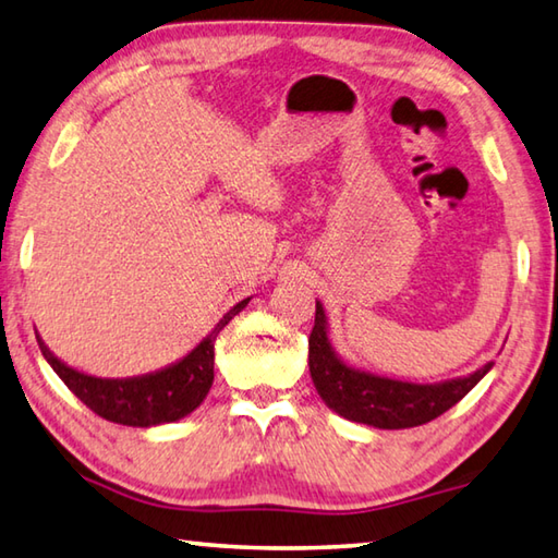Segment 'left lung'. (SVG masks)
I'll list each match as a JSON object with an SVG mask.
<instances>
[{
    "label": "left lung",
    "instance_id": "8db88e82",
    "mask_svg": "<svg viewBox=\"0 0 558 558\" xmlns=\"http://www.w3.org/2000/svg\"><path fill=\"white\" fill-rule=\"evenodd\" d=\"M308 369L328 409L348 422L375 428H412L441 416L490 373L493 363L444 383H409L345 363L328 333V316L316 301V324L308 338Z\"/></svg>",
    "mask_w": 558,
    "mask_h": 558
}]
</instances>
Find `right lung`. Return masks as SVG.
<instances>
[{"mask_svg": "<svg viewBox=\"0 0 558 558\" xmlns=\"http://www.w3.org/2000/svg\"><path fill=\"white\" fill-rule=\"evenodd\" d=\"M250 299H242L240 304H234L189 355H183L181 360H175V363L161 369H154V373L136 377L112 379L77 373L75 367L65 365L61 357H56L51 350H48L41 336H36V340L46 363L53 367V373L61 377L65 387L71 389L85 407H90L97 416L122 426L149 428L179 422V418L189 416L203 404V399L208 397L215 377V338H218L220 330L250 304Z\"/></svg>", "mask_w": 558, "mask_h": 558, "instance_id": "right-lung-1", "label": "right lung"}]
</instances>
